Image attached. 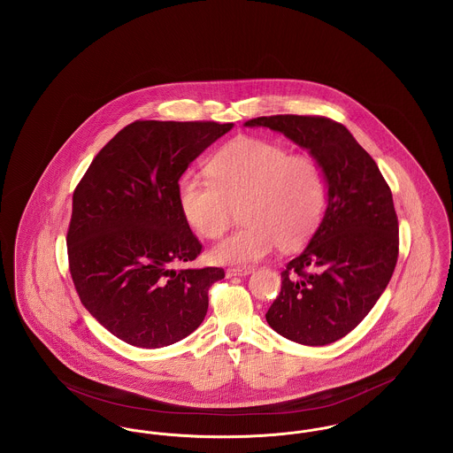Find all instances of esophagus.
<instances>
[{
	"label": "esophagus",
	"mask_w": 453,
	"mask_h": 453,
	"mask_svg": "<svg viewBox=\"0 0 453 453\" xmlns=\"http://www.w3.org/2000/svg\"><path fill=\"white\" fill-rule=\"evenodd\" d=\"M253 272V268H250V266H242V268H229L227 272H226V277L227 279H231V277H242V275H250Z\"/></svg>",
	"instance_id": "esophagus-1"
}]
</instances>
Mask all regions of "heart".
I'll return each mask as SVG.
<instances>
[{"label": "heart", "instance_id": "1", "mask_svg": "<svg viewBox=\"0 0 453 453\" xmlns=\"http://www.w3.org/2000/svg\"><path fill=\"white\" fill-rule=\"evenodd\" d=\"M211 180L185 178L178 188L181 214L205 239L222 236L239 207L244 222L220 241L211 258L250 265L280 244L299 248L318 229L326 207V176L307 154H290L275 142L239 137L211 159Z\"/></svg>", "mask_w": 453, "mask_h": 453}]
</instances>
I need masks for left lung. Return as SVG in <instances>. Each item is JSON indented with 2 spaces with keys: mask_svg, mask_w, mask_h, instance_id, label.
Instances as JSON below:
<instances>
[{
  "mask_svg": "<svg viewBox=\"0 0 453 453\" xmlns=\"http://www.w3.org/2000/svg\"><path fill=\"white\" fill-rule=\"evenodd\" d=\"M246 127L281 132L321 165L327 183L323 220L299 257L281 272L266 312L283 338L334 343L364 321L394 273L399 224L388 181L343 124L316 115H272Z\"/></svg>",
  "mask_w": 453,
  "mask_h": 453,
  "instance_id": "obj_1",
  "label": "left lung"
}]
</instances>
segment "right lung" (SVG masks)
Listing matches in <instances>:
<instances>
[{
	"mask_svg": "<svg viewBox=\"0 0 453 453\" xmlns=\"http://www.w3.org/2000/svg\"><path fill=\"white\" fill-rule=\"evenodd\" d=\"M233 124L135 120L95 156L73 194L69 272L88 312L139 348L173 345L202 324L224 270L174 268L202 242L181 214L178 181Z\"/></svg>",
	"mask_w": 453,
	"mask_h": 453,
	"instance_id": "add662e5",
	"label": "right lung"
}]
</instances>
